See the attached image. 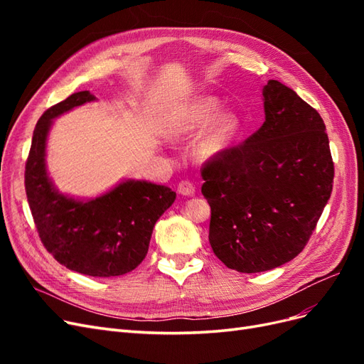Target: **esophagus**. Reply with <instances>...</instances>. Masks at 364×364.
Returning <instances> with one entry per match:
<instances>
[{
    "label": "esophagus",
    "instance_id": "1",
    "mask_svg": "<svg viewBox=\"0 0 364 364\" xmlns=\"http://www.w3.org/2000/svg\"><path fill=\"white\" fill-rule=\"evenodd\" d=\"M178 191L182 196H194L196 188H194V185L190 181H182L178 185Z\"/></svg>",
    "mask_w": 364,
    "mask_h": 364
}]
</instances>
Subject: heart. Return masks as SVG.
<instances>
[{
    "label": "heart",
    "mask_w": 364,
    "mask_h": 364,
    "mask_svg": "<svg viewBox=\"0 0 364 364\" xmlns=\"http://www.w3.org/2000/svg\"><path fill=\"white\" fill-rule=\"evenodd\" d=\"M222 107L217 97L200 95L171 114L164 126V135L171 141H182L196 135L208 121L215 118L205 129L194 144V156L200 162H209L222 156L234 144L241 132V118L225 111L216 115Z\"/></svg>",
    "instance_id": "heart-1"
}]
</instances>
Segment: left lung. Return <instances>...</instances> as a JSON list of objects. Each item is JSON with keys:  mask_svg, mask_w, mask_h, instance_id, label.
<instances>
[{"mask_svg": "<svg viewBox=\"0 0 364 364\" xmlns=\"http://www.w3.org/2000/svg\"><path fill=\"white\" fill-rule=\"evenodd\" d=\"M266 121L202 167L209 243L241 273L277 269L306 246L331 196L334 162L314 107L278 80L262 90Z\"/></svg>", "mask_w": 364, "mask_h": 364, "instance_id": "left-lung-1", "label": "left lung"}]
</instances>
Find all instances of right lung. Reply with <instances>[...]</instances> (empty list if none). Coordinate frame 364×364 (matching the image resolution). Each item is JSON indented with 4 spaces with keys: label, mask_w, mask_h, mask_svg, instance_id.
Returning <instances> with one entry per match:
<instances>
[{
    "label": "right lung",
    "mask_w": 364,
    "mask_h": 364,
    "mask_svg": "<svg viewBox=\"0 0 364 364\" xmlns=\"http://www.w3.org/2000/svg\"><path fill=\"white\" fill-rule=\"evenodd\" d=\"M94 100L90 91L75 92L42 114L33 132L24 183L39 238L54 259L87 277L111 278L132 272L146 258L153 228L176 193L132 179L92 200H77L54 188L46 165L53 119Z\"/></svg>",
    "instance_id": "right-lung-1"
}]
</instances>
